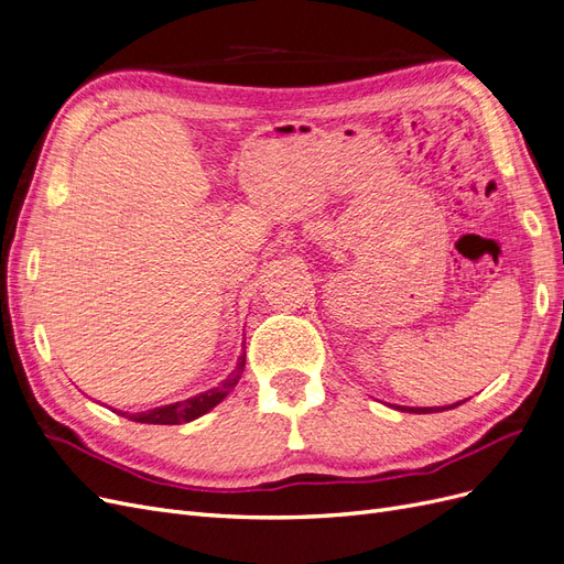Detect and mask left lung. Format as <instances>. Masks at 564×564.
<instances>
[{
  "mask_svg": "<svg viewBox=\"0 0 564 564\" xmlns=\"http://www.w3.org/2000/svg\"><path fill=\"white\" fill-rule=\"evenodd\" d=\"M460 402H456V404H452V406H458ZM404 412H414V414H433V412H442V409H437V406H412V409H404Z\"/></svg>",
  "mask_w": 564,
  "mask_h": 564,
  "instance_id": "8db88e82",
  "label": "left lung"
}]
</instances>
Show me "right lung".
<instances>
[{"label": "right lung", "mask_w": 564, "mask_h": 564, "mask_svg": "<svg viewBox=\"0 0 564 564\" xmlns=\"http://www.w3.org/2000/svg\"><path fill=\"white\" fill-rule=\"evenodd\" d=\"M245 362H247V352L240 355V362H237L235 371L230 373L226 381H220L218 388H212L207 392H199V395H195L191 400L148 409V412H141V414H127V412H117V414H122V416H127L131 421H139V423H158V425H178V423L193 421V419H197L202 414H207L209 409H214L237 386V381L242 379Z\"/></svg>", "instance_id": "right-lung-1"}]
</instances>
